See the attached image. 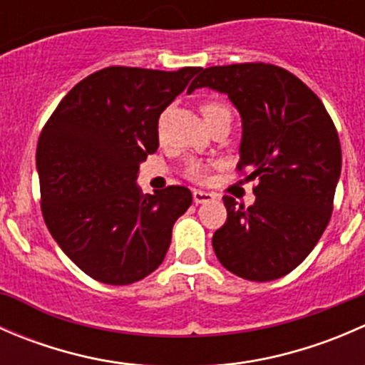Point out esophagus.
Instances as JSON below:
<instances>
[{
  "label": "esophagus",
  "instance_id": "esophagus-1",
  "mask_svg": "<svg viewBox=\"0 0 365 365\" xmlns=\"http://www.w3.org/2000/svg\"><path fill=\"white\" fill-rule=\"evenodd\" d=\"M213 194L212 192H206V190H194L192 192V200L196 205L206 203V201H212L213 200Z\"/></svg>",
  "mask_w": 365,
  "mask_h": 365
}]
</instances>
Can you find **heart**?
Instances as JSON below:
<instances>
[{
    "label": "heart",
    "mask_w": 365,
    "mask_h": 365,
    "mask_svg": "<svg viewBox=\"0 0 365 365\" xmlns=\"http://www.w3.org/2000/svg\"><path fill=\"white\" fill-rule=\"evenodd\" d=\"M201 113H203L206 123L208 125L212 123L213 120H217V118L224 116V114H231L230 108H227L226 104H222V102H215V101L205 102V104L201 106ZM183 173H185V176L189 180L201 182V180H205L206 176V164H203L201 160H189L187 162L185 169H183Z\"/></svg>",
    "instance_id": "1"
}]
</instances>
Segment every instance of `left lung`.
I'll use <instances>...</instances> for the list:
<instances>
[{
  "label": "left lung",
  "mask_w": 365,
  "mask_h": 365,
  "mask_svg": "<svg viewBox=\"0 0 365 365\" xmlns=\"http://www.w3.org/2000/svg\"><path fill=\"white\" fill-rule=\"evenodd\" d=\"M226 93L242 116L240 160L256 201L224 196L227 219L213 233L220 264L247 281L295 270L322 238L341 176V143L325 106L288 70L270 63L205 68L189 91Z\"/></svg>",
  "instance_id": "left-lung-1"
}]
</instances>
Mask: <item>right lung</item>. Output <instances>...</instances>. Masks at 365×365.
<instances>
[{
    "mask_svg": "<svg viewBox=\"0 0 365 365\" xmlns=\"http://www.w3.org/2000/svg\"><path fill=\"white\" fill-rule=\"evenodd\" d=\"M200 70L102 68L77 83L42 128L36 169L43 220L95 281L132 284L164 261L192 194L180 185L141 194L135 180L139 164L159 148L160 113Z\"/></svg>",
    "mask_w": 365,
    "mask_h": 365,
    "instance_id": "obj_1",
    "label": "right lung"
}]
</instances>
